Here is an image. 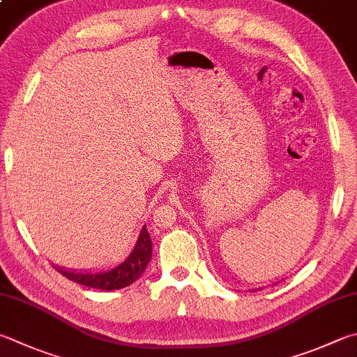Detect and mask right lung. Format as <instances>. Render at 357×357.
<instances>
[{
    "instance_id": "1",
    "label": "right lung",
    "mask_w": 357,
    "mask_h": 357,
    "mask_svg": "<svg viewBox=\"0 0 357 357\" xmlns=\"http://www.w3.org/2000/svg\"><path fill=\"white\" fill-rule=\"evenodd\" d=\"M152 257V242L149 231L143 227L139 233V238L133 252L129 255L123 264L112 268L109 272H99V273H76L65 271L62 267H56L57 271L74 283L82 284L86 287L100 289V291H115V289H123L126 286H130L132 283L141 277V273L146 271L147 264H149Z\"/></svg>"
}]
</instances>
